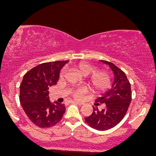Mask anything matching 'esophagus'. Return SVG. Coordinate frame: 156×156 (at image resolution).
<instances>
[{"instance_id":"obj_1","label":"esophagus","mask_w":156,"mask_h":156,"mask_svg":"<svg viewBox=\"0 0 156 156\" xmlns=\"http://www.w3.org/2000/svg\"><path fill=\"white\" fill-rule=\"evenodd\" d=\"M70 102H71V103H74V104H77V105H83V102H79V101H73V100H71V101H70Z\"/></svg>"}]
</instances>
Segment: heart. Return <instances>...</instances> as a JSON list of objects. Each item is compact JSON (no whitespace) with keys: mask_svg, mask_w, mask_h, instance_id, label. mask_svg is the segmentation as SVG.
I'll list each match as a JSON object with an SVG mask.
<instances>
[{"mask_svg":"<svg viewBox=\"0 0 156 156\" xmlns=\"http://www.w3.org/2000/svg\"><path fill=\"white\" fill-rule=\"evenodd\" d=\"M76 68L84 76H88L92 73H94L90 77V83L92 87L95 90L98 91V92L105 91L110 86V76H109L108 73H106L105 71L95 72V67L85 62H81L78 64ZM64 73H65V70H63L61 73V76H64ZM86 92H87V89L86 87H80L73 90L72 95L76 99H80Z\"/></svg>","mask_w":156,"mask_h":156,"instance_id":"1","label":"heart"}]
</instances>
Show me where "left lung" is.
<instances>
[{"label":"left lung","instance_id":"8db88e82","mask_svg":"<svg viewBox=\"0 0 156 156\" xmlns=\"http://www.w3.org/2000/svg\"><path fill=\"white\" fill-rule=\"evenodd\" d=\"M100 61L110 67L115 79L112 89L95 100V105L105 104V108L99 111L93 107L92 115L85 121L92 128L103 131L115 127L124 118L131 101V87L124 72L112 63Z\"/></svg>","mask_w":156,"mask_h":156}]
</instances>
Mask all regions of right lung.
<instances>
[{
  "instance_id": "obj_1",
  "label": "right lung",
  "mask_w": 156,
  "mask_h": 156,
  "mask_svg": "<svg viewBox=\"0 0 156 156\" xmlns=\"http://www.w3.org/2000/svg\"><path fill=\"white\" fill-rule=\"evenodd\" d=\"M68 61L43 63L24 75L20 86V101L29 119L39 127L58 124L65 112L64 104L51 102L48 89L58 81L60 71Z\"/></svg>"
}]
</instances>
